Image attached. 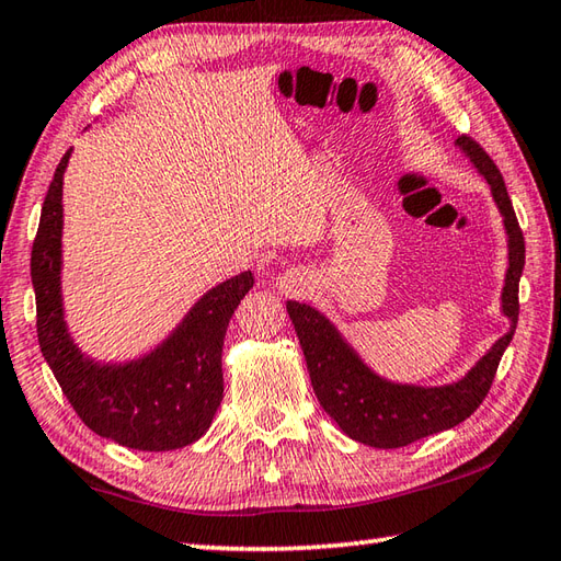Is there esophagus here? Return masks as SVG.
<instances>
[{
	"instance_id": "1",
	"label": "esophagus",
	"mask_w": 561,
	"mask_h": 561,
	"mask_svg": "<svg viewBox=\"0 0 561 561\" xmlns=\"http://www.w3.org/2000/svg\"><path fill=\"white\" fill-rule=\"evenodd\" d=\"M306 287H308L306 272L296 270V267H291V270H287V272H282L279 279H277V289H279V294H284V296H296V294L306 291Z\"/></svg>"
}]
</instances>
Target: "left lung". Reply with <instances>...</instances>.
<instances>
[{
	"mask_svg": "<svg viewBox=\"0 0 561 561\" xmlns=\"http://www.w3.org/2000/svg\"><path fill=\"white\" fill-rule=\"evenodd\" d=\"M456 147L490 185L494 205L504 217L508 245V267L502 289V313L508 320V330L480 356L468 374L446 386L396 383L378 376L318 308L287 301L320 408L330 414L332 422H337L344 434L366 446L400 448L468 420L490 392L496 366L516 332L518 282L526 265V243H523L520 226L494 161L470 137H458Z\"/></svg>",
	"mask_w": 561,
	"mask_h": 561,
	"instance_id": "1",
	"label": "left lung"
}]
</instances>
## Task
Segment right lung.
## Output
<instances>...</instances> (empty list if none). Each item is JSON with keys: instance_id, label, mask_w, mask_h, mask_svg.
<instances>
[{"instance_id": "add662e5", "label": "right lung", "mask_w": 561, "mask_h": 561, "mask_svg": "<svg viewBox=\"0 0 561 561\" xmlns=\"http://www.w3.org/2000/svg\"><path fill=\"white\" fill-rule=\"evenodd\" d=\"M71 149L59 161L43 202L31 253L38 342L59 388L91 432L135 450H175L195 444L224 398L226 328L253 272L202 294L171 335L129 362H99L71 337L62 301V185Z\"/></svg>"}]
</instances>
